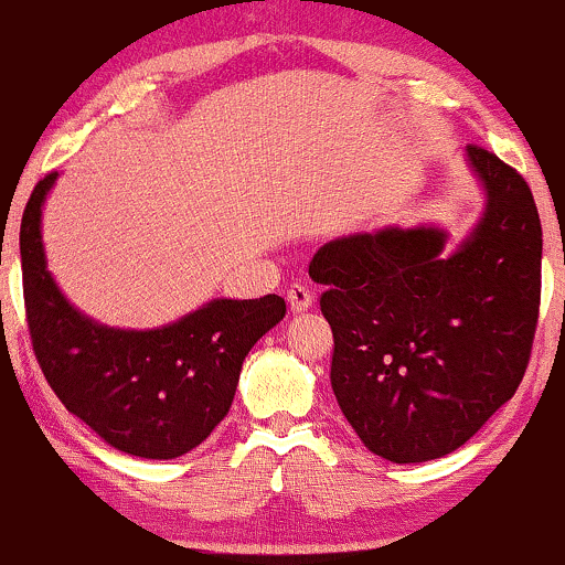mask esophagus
<instances>
[{
	"label": "esophagus",
	"instance_id": "obj_1",
	"mask_svg": "<svg viewBox=\"0 0 565 565\" xmlns=\"http://www.w3.org/2000/svg\"><path fill=\"white\" fill-rule=\"evenodd\" d=\"M287 300H289V308L295 310V313H305V310L313 308V291L308 287H302V284H295V287L287 289Z\"/></svg>",
	"mask_w": 565,
	"mask_h": 565
}]
</instances>
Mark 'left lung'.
<instances>
[{"label":"left lung","instance_id":"1","mask_svg":"<svg viewBox=\"0 0 565 565\" xmlns=\"http://www.w3.org/2000/svg\"><path fill=\"white\" fill-rule=\"evenodd\" d=\"M483 193L457 246L444 225H385L323 244L308 274L334 334L332 391L369 451L430 462L468 444L526 372L542 225L526 180L465 148Z\"/></svg>","mask_w":565,"mask_h":565}]
</instances>
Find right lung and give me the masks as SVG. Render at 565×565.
Returning a JSON list of instances; mask_svg holds the SVG:
<instances>
[{"mask_svg":"<svg viewBox=\"0 0 565 565\" xmlns=\"http://www.w3.org/2000/svg\"><path fill=\"white\" fill-rule=\"evenodd\" d=\"M57 172L39 180L21 220L23 297L44 377L71 414L114 449L174 459L223 423L242 364L287 313L278 295L217 297L178 321L121 329L95 321L47 268L42 210Z\"/></svg>","mask_w":565,"mask_h":565,"instance_id":"obj_1","label":"right lung"}]
</instances>
